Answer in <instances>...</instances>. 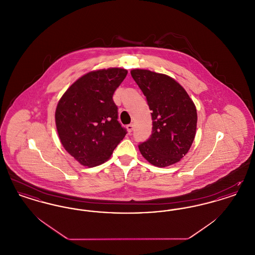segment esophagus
Returning <instances> with one entry per match:
<instances>
[{
	"mask_svg": "<svg viewBox=\"0 0 255 255\" xmlns=\"http://www.w3.org/2000/svg\"><path fill=\"white\" fill-rule=\"evenodd\" d=\"M126 128H127V131H128L129 133H131L133 130V124H128V125L126 126Z\"/></svg>",
	"mask_w": 255,
	"mask_h": 255,
	"instance_id": "1",
	"label": "esophagus"
}]
</instances>
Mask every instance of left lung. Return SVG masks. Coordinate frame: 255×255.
<instances>
[{"instance_id":"left-lung-1","label":"left lung","mask_w":255,"mask_h":255,"mask_svg":"<svg viewBox=\"0 0 255 255\" xmlns=\"http://www.w3.org/2000/svg\"><path fill=\"white\" fill-rule=\"evenodd\" d=\"M131 75L152 111V133L138 144L141 155L158 167L178 162L194 140L197 111L193 101L182 86L165 74L133 70Z\"/></svg>"}]
</instances>
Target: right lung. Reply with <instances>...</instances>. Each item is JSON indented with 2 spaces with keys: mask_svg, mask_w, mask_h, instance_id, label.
Masks as SVG:
<instances>
[{
  "mask_svg": "<svg viewBox=\"0 0 255 255\" xmlns=\"http://www.w3.org/2000/svg\"><path fill=\"white\" fill-rule=\"evenodd\" d=\"M127 73L120 68L87 73L58 102L55 122L61 143L82 165L106 161L127 133L113 99Z\"/></svg>",
  "mask_w": 255,
  "mask_h": 255,
  "instance_id": "obj_1",
  "label": "right lung"
}]
</instances>
